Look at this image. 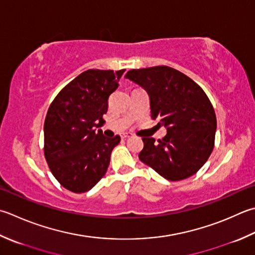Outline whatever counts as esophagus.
Listing matches in <instances>:
<instances>
[{"label": "esophagus", "instance_id": "obj_1", "mask_svg": "<svg viewBox=\"0 0 255 255\" xmlns=\"http://www.w3.org/2000/svg\"><path fill=\"white\" fill-rule=\"evenodd\" d=\"M131 136H132V133H130V132H124V133H122V138L123 139H127V138L131 137Z\"/></svg>", "mask_w": 255, "mask_h": 255}]
</instances>
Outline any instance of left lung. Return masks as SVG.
<instances>
[{
    "mask_svg": "<svg viewBox=\"0 0 255 255\" xmlns=\"http://www.w3.org/2000/svg\"><path fill=\"white\" fill-rule=\"evenodd\" d=\"M126 78L147 91L151 118L167 127L162 139L142 138L139 159L171 181L200 169L213 150L217 117L210 99L187 75L169 66L131 69Z\"/></svg>",
    "mask_w": 255,
    "mask_h": 255,
    "instance_id": "obj_1",
    "label": "left lung"
}]
</instances>
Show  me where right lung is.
Masks as SVG:
<instances>
[{"mask_svg":"<svg viewBox=\"0 0 255 255\" xmlns=\"http://www.w3.org/2000/svg\"><path fill=\"white\" fill-rule=\"evenodd\" d=\"M125 69H88L68 83L54 98L44 123V156L49 170L65 189L86 192L106 173L116 134L105 137L103 115Z\"/></svg>","mask_w":255,"mask_h":255,"instance_id":"right-lung-1","label":"right lung"}]
</instances>
